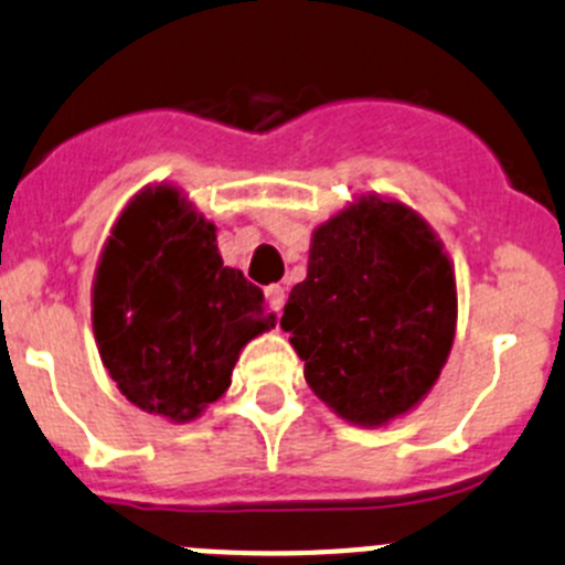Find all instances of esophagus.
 Segmentation results:
<instances>
[{
	"mask_svg": "<svg viewBox=\"0 0 565 565\" xmlns=\"http://www.w3.org/2000/svg\"><path fill=\"white\" fill-rule=\"evenodd\" d=\"M265 298H267V303H270L273 311H281L284 303H287V292H284L281 284H270V287L265 289Z\"/></svg>",
	"mask_w": 565,
	"mask_h": 565,
	"instance_id": "34e87169",
	"label": "esophagus"
}]
</instances>
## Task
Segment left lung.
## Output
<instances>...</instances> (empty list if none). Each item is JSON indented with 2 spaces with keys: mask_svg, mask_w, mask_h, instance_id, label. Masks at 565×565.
Masks as SVG:
<instances>
[{
  "mask_svg": "<svg viewBox=\"0 0 565 565\" xmlns=\"http://www.w3.org/2000/svg\"><path fill=\"white\" fill-rule=\"evenodd\" d=\"M281 328L309 388L339 418L377 429L424 402L457 333V278L407 204L361 193L311 232L309 276Z\"/></svg>",
  "mask_w": 565,
  "mask_h": 565,
  "instance_id": "1",
  "label": "left lung"
}]
</instances>
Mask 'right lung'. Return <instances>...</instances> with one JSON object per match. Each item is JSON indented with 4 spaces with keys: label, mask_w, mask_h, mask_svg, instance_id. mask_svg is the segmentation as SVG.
I'll return each instance as SVG.
<instances>
[{
    "label": "right lung",
    "mask_w": 565,
    "mask_h": 565,
    "mask_svg": "<svg viewBox=\"0 0 565 565\" xmlns=\"http://www.w3.org/2000/svg\"><path fill=\"white\" fill-rule=\"evenodd\" d=\"M276 328L265 295L226 267L215 224L180 188L147 185L114 221L93 281V330L119 393L172 424L232 385L243 347Z\"/></svg>",
    "instance_id": "obj_1"
}]
</instances>
